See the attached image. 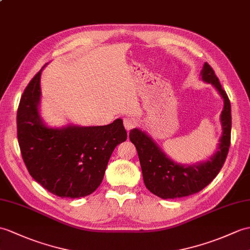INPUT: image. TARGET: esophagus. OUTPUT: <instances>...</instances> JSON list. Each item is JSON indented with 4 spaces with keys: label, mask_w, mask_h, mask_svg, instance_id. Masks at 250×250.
<instances>
[{
    "label": "esophagus",
    "mask_w": 250,
    "mask_h": 250,
    "mask_svg": "<svg viewBox=\"0 0 250 250\" xmlns=\"http://www.w3.org/2000/svg\"><path fill=\"white\" fill-rule=\"evenodd\" d=\"M124 125H125V129L129 131V130L133 129V127H135L138 125V121H137L136 118L130 117V116H127V117H125L124 119Z\"/></svg>",
    "instance_id": "obj_1"
}]
</instances>
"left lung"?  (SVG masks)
<instances>
[{
    "instance_id": "8db88e82",
    "label": "left lung",
    "mask_w": 250,
    "mask_h": 250,
    "mask_svg": "<svg viewBox=\"0 0 250 250\" xmlns=\"http://www.w3.org/2000/svg\"><path fill=\"white\" fill-rule=\"evenodd\" d=\"M200 75L201 80L212 84L224 99V108L220 114L223 134L219 138L215 153L208 161L194 165L176 163L168 158L146 132L136 127L130 131V141L135 145L137 150L145 185L152 194L163 199L181 198L204 189L218 175L229 151L231 137L229 98L208 62H205Z\"/></svg>"
}]
</instances>
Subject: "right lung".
I'll return each mask as SVG.
<instances>
[{
  "label": "right lung",
  "mask_w": 250,
  "mask_h": 250,
  "mask_svg": "<svg viewBox=\"0 0 250 250\" xmlns=\"http://www.w3.org/2000/svg\"><path fill=\"white\" fill-rule=\"evenodd\" d=\"M42 69L26 86L17 112L22 159L35 181L50 193L62 198L85 197L101 184L108 160L126 139V131L120 118L98 126L46 125L39 113Z\"/></svg>",
  "instance_id": "1"
}]
</instances>
